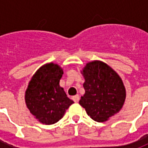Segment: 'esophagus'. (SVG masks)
I'll use <instances>...</instances> for the list:
<instances>
[{
	"label": "esophagus",
	"mask_w": 148,
	"mask_h": 148,
	"mask_svg": "<svg viewBox=\"0 0 148 148\" xmlns=\"http://www.w3.org/2000/svg\"><path fill=\"white\" fill-rule=\"evenodd\" d=\"M72 99H73V101H74V102H78L79 101V100H80V97H79V95H75V96H74L73 97H72Z\"/></svg>",
	"instance_id": "34e87169"
}]
</instances>
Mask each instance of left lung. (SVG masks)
I'll list each match as a JSON object with an SVG mask.
<instances>
[{
	"mask_svg": "<svg viewBox=\"0 0 148 148\" xmlns=\"http://www.w3.org/2000/svg\"><path fill=\"white\" fill-rule=\"evenodd\" d=\"M82 74L85 94L79 104L97 122H105L124 106L126 91L117 73L101 61L87 63Z\"/></svg>",
	"mask_w": 148,
	"mask_h": 148,
	"instance_id": "8db88e82",
	"label": "left lung"
}]
</instances>
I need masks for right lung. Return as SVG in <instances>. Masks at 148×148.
Listing matches in <instances>:
<instances>
[{"label":"right lung","mask_w":148,"mask_h":148,"mask_svg":"<svg viewBox=\"0 0 148 148\" xmlns=\"http://www.w3.org/2000/svg\"><path fill=\"white\" fill-rule=\"evenodd\" d=\"M62 74L63 71L58 64L50 62L39 68L28 83L25 92L26 106L43 124L58 122L74 103L59 86Z\"/></svg>","instance_id":"1"}]
</instances>
